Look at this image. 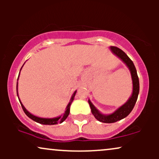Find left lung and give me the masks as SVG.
<instances>
[{"mask_svg": "<svg viewBox=\"0 0 159 159\" xmlns=\"http://www.w3.org/2000/svg\"><path fill=\"white\" fill-rule=\"evenodd\" d=\"M111 49L113 53L114 54H116L118 57H120L127 65V66L129 67V70L131 72V75H132L133 82V92L132 96L129 98L127 102L124 104L123 106L120 107L114 113H113V114L110 115H103L100 114L97 109L94 107V105L91 103L90 100H88L89 105H90L91 108V111H92V114L94 115L95 118L96 120H98V121L105 123H115V122H117L120 120L123 119V118L126 117L128 115L130 114L132 109L134 108L137 99H138L140 89L139 79H138V74H137V70L132 60L127 56V54L123 51H122L121 49L117 48V47L111 46Z\"/></svg>", "mask_w": 159, "mask_h": 159, "instance_id": "left-lung-1", "label": "left lung"}]
</instances>
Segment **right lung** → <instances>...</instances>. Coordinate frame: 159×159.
Listing matches in <instances>:
<instances>
[{
    "instance_id": "1",
    "label": "right lung",
    "mask_w": 159,
    "mask_h": 159,
    "mask_svg": "<svg viewBox=\"0 0 159 159\" xmlns=\"http://www.w3.org/2000/svg\"><path fill=\"white\" fill-rule=\"evenodd\" d=\"M18 90V84H17V85H16V90ZM75 93H76V91L74 93L73 95H72L70 102L69 103L68 105H67L66 111H65V114H63V116H59V117H56V118H52V119L40 118V117H37V116H34V115H33V114H30V113H29L28 111H27L26 109H25V107H24V105H22V104H21L20 100H19V102H20V103H21V107H22L24 112L25 113V114H26L27 116H28V117H30V119L34 120V121L36 122V123H39L40 124H43V125H55V124H57L58 123H63V122L66 119L67 116H69V112H70V105H71V104H72V101H73L75 96Z\"/></svg>"
}]
</instances>
